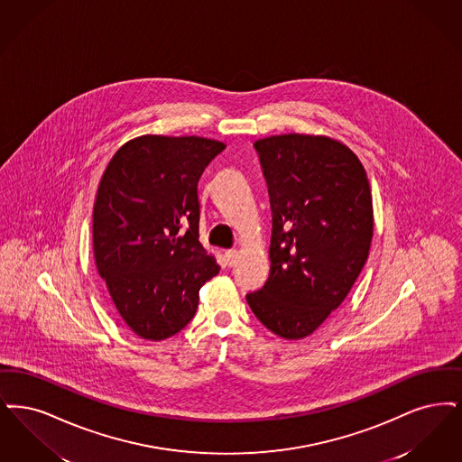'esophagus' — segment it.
<instances>
[{"instance_id":"1","label":"esophagus","mask_w":462,"mask_h":462,"mask_svg":"<svg viewBox=\"0 0 462 462\" xmlns=\"http://www.w3.org/2000/svg\"><path fill=\"white\" fill-rule=\"evenodd\" d=\"M224 257H226L227 265L233 267V265L236 263V259H238V252H236V250H226V252H224Z\"/></svg>"}]
</instances>
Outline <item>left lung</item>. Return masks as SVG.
I'll use <instances>...</instances> for the list:
<instances>
[{
	"instance_id": "8db88e82",
	"label": "left lung",
	"mask_w": 462,
	"mask_h": 462,
	"mask_svg": "<svg viewBox=\"0 0 462 462\" xmlns=\"http://www.w3.org/2000/svg\"><path fill=\"white\" fill-rule=\"evenodd\" d=\"M267 180L271 273L246 301L284 340L312 335L340 307L367 261L373 199L357 155L328 136L282 134L254 143Z\"/></svg>"
}]
</instances>
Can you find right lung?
I'll return each mask as SVG.
<instances>
[{"instance_id":"right-lung-1","label":"right lung","mask_w":462,"mask_h":462,"mask_svg":"<svg viewBox=\"0 0 462 462\" xmlns=\"http://www.w3.org/2000/svg\"><path fill=\"white\" fill-rule=\"evenodd\" d=\"M226 144L144 134L108 162L93 208V250L105 290L144 340L193 319L199 291L219 265L199 240V180Z\"/></svg>"}]
</instances>
